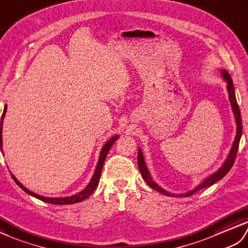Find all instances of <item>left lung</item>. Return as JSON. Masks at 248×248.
Returning <instances> with one entry per match:
<instances>
[{
	"instance_id": "left-lung-1",
	"label": "left lung",
	"mask_w": 248,
	"mask_h": 248,
	"mask_svg": "<svg viewBox=\"0 0 248 248\" xmlns=\"http://www.w3.org/2000/svg\"><path fill=\"white\" fill-rule=\"evenodd\" d=\"M222 75L224 79L227 81V90H228V95H229V100H230V104H232V107L233 110V113H234V117H235V122H236V137H235V140L233 142V145L232 151H230L228 158L226 159V161L223 164V167L219 169L217 173H214L213 175H211L210 177H208L207 179H205L202 181V183L199 186H196L194 190H192L188 193L186 194H180V196H191L192 194H194L195 192L200 191L201 189L203 188H207V186H210L212 185H214L216 183H217L218 180H221L225 175H226L230 169L232 168L234 160H235V157H236V153H238V148H239V143H240V139H241V135H242V119H241V112H240V108L238 103H236V98H235V93H234V88H233V84H232V76L229 75V73L227 72L226 70H223L222 71ZM138 166H139V170H140V173L142 175L143 179L146 181V184L153 188L154 190H156L159 193H162L164 195H168V196H178V195H175L170 193V192H167L166 190H163L162 188H160L155 181L153 180V178L151 177L150 173H148V170L145 166V162H144V158H143L142 155V152L141 150H138Z\"/></svg>"
}]
</instances>
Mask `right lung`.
I'll use <instances>...</instances> for the list:
<instances>
[{
  "mask_svg": "<svg viewBox=\"0 0 248 248\" xmlns=\"http://www.w3.org/2000/svg\"><path fill=\"white\" fill-rule=\"evenodd\" d=\"M6 108H7V106L4 107V111H3L2 119H1V151H2V125H3V118H4V115H5V112H6ZM118 138H119L118 136L112 137V138L110 139L105 145H104V147L102 148V152L100 154V159H98V162H97V166H96V169H95L94 175H93L91 181L89 183V185L86 186V189H84L81 192H79L78 194H76V195L70 196V197H60V199H58V197H57V199H52V197L40 196V195H38V194H35L34 192L30 191L29 189H26L25 186H22L19 183V181L16 179V177H15L14 175H12V177L15 180V183L18 185L20 188L23 190L24 192H26L27 194L34 196V197H36V199L40 200L42 202H48V203H53V205H70V203L79 202L81 201L86 200L87 197H89L93 193V192H94V190L96 189V186L98 185V181H100V178H101L103 166H104V162H105V159H106L107 154H108L110 148H111V146L114 144V142L118 140Z\"/></svg>",
  "mask_w": 248,
  "mask_h": 248,
  "instance_id": "right-lung-1",
  "label": "right lung"
}]
</instances>
